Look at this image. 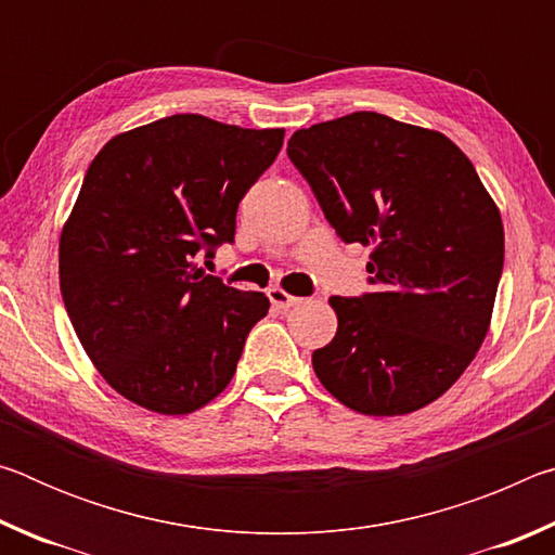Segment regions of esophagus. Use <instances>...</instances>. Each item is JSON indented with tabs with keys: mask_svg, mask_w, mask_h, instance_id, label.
I'll use <instances>...</instances> for the list:
<instances>
[{
	"mask_svg": "<svg viewBox=\"0 0 555 555\" xmlns=\"http://www.w3.org/2000/svg\"><path fill=\"white\" fill-rule=\"evenodd\" d=\"M267 296H269V300H271V306L279 308V311H288V308H294L296 304H300L298 296L286 294V291L281 288V286H271V288L267 291Z\"/></svg>",
	"mask_w": 555,
	"mask_h": 555,
	"instance_id": "obj_1",
	"label": "esophagus"
}]
</instances>
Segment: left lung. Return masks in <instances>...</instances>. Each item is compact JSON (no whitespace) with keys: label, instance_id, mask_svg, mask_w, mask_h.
<instances>
[{"label":"left lung","instance_id":"1","mask_svg":"<svg viewBox=\"0 0 555 555\" xmlns=\"http://www.w3.org/2000/svg\"><path fill=\"white\" fill-rule=\"evenodd\" d=\"M294 162L340 237L372 244L374 294L333 296L337 333L313 352L323 387L367 416H403L453 387L490 331L502 215L436 129L379 112L294 131Z\"/></svg>","mask_w":555,"mask_h":555}]
</instances>
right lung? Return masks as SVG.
<instances>
[{"label":"right lung","instance_id":"obj_1","mask_svg":"<svg viewBox=\"0 0 555 555\" xmlns=\"http://www.w3.org/2000/svg\"><path fill=\"white\" fill-rule=\"evenodd\" d=\"M284 129L173 115L121 131L92 158L59 244L65 311L112 389L185 416L220 397L269 311L198 267L234 240L244 193L274 164Z\"/></svg>","mask_w":555,"mask_h":555}]
</instances>
